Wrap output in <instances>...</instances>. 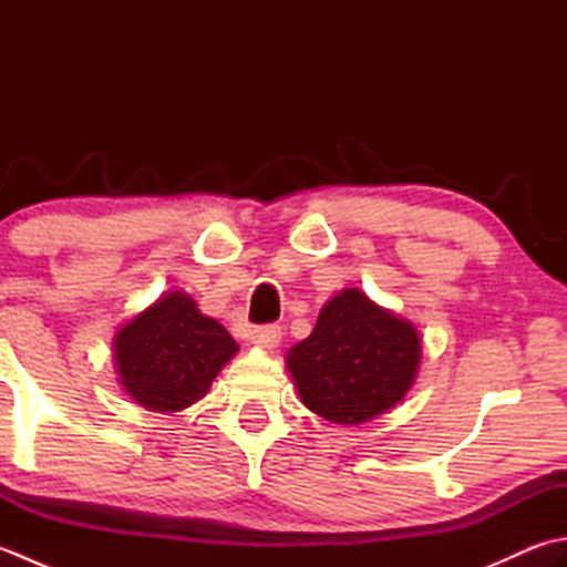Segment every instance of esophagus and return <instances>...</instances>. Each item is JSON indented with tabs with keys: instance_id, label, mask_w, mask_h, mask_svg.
<instances>
[{
	"instance_id": "obj_1",
	"label": "esophagus",
	"mask_w": 567,
	"mask_h": 567,
	"mask_svg": "<svg viewBox=\"0 0 567 567\" xmlns=\"http://www.w3.org/2000/svg\"><path fill=\"white\" fill-rule=\"evenodd\" d=\"M250 341L258 348H265V351H272V348H277L282 341V327H277V323H270V327H260L252 331Z\"/></svg>"
}]
</instances>
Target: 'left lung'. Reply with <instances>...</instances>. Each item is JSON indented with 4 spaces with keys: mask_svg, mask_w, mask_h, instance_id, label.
I'll use <instances>...</instances> for the list:
<instances>
[{
    "mask_svg": "<svg viewBox=\"0 0 567 567\" xmlns=\"http://www.w3.org/2000/svg\"><path fill=\"white\" fill-rule=\"evenodd\" d=\"M299 400L333 424L358 426L388 414L419 375L421 336L358 290L343 287L321 307L317 327L285 355Z\"/></svg>",
    "mask_w": 567,
    "mask_h": 567,
    "instance_id": "obj_1",
    "label": "left lung"
}]
</instances>
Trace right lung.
Masks as SVG:
<instances>
[{
    "label": "right lung",
    "instance_id": "add662e5",
    "mask_svg": "<svg viewBox=\"0 0 567 567\" xmlns=\"http://www.w3.org/2000/svg\"><path fill=\"white\" fill-rule=\"evenodd\" d=\"M112 351L131 400L148 412L175 414L207 396L238 343L185 290H167L116 329Z\"/></svg>",
    "mask_w": 567,
    "mask_h": 567
}]
</instances>
